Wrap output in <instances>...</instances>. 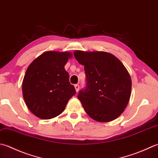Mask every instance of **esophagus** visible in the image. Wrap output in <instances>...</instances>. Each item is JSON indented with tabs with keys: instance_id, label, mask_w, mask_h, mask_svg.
Here are the masks:
<instances>
[{
	"instance_id": "esophagus-1",
	"label": "esophagus",
	"mask_w": 158,
	"mask_h": 158,
	"mask_svg": "<svg viewBox=\"0 0 158 158\" xmlns=\"http://www.w3.org/2000/svg\"><path fill=\"white\" fill-rule=\"evenodd\" d=\"M75 90L77 92H78L79 91V85L78 84H76L75 85Z\"/></svg>"
}]
</instances>
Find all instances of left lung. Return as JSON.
<instances>
[{
  "mask_svg": "<svg viewBox=\"0 0 158 158\" xmlns=\"http://www.w3.org/2000/svg\"><path fill=\"white\" fill-rule=\"evenodd\" d=\"M84 66L87 85L78 98L88 115L96 121L110 122L125 111L130 99L131 79L118 58L104 51H75Z\"/></svg>",
  "mask_w": 158,
  "mask_h": 158,
  "instance_id": "left-lung-1",
  "label": "left lung"
}]
</instances>
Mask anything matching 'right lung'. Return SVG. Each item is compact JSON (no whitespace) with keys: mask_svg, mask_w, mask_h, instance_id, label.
I'll use <instances>...</instances> for the list:
<instances>
[{"mask_svg":"<svg viewBox=\"0 0 158 158\" xmlns=\"http://www.w3.org/2000/svg\"><path fill=\"white\" fill-rule=\"evenodd\" d=\"M70 52L46 51L28 66L23 81L24 102L31 112L42 119L62 113L76 93L64 69Z\"/></svg>","mask_w":158,"mask_h":158,"instance_id":"add662e5","label":"right lung"}]
</instances>
